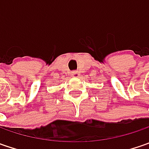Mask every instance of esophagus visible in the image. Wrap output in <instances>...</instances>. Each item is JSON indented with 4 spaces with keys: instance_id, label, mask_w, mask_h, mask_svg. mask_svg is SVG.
<instances>
[{
    "instance_id": "1",
    "label": "esophagus",
    "mask_w": 149,
    "mask_h": 149,
    "mask_svg": "<svg viewBox=\"0 0 149 149\" xmlns=\"http://www.w3.org/2000/svg\"><path fill=\"white\" fill-rule=\"evenodd\" d=\"M79 73L78 71H73L71 73V76H73V77H74V78H77L79 77Z\"/></svg>"
}]
</instances>
